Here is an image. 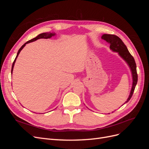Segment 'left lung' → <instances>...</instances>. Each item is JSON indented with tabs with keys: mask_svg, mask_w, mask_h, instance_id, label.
<instances>
[{
	"mask_svg": "<svg viewBox=\"0 0 149 149\" xmlns=\"http://www.w3.org/2000/svg\"><path fill=\"white\" fill-rule=\"evenodd\" d=\"M102 39L105 40L106 42L110 45V48L111 49H112L114 52L119 53V55L127 63L129 66L130 68V70H131L133 78V84L131 91H130V95L127 101L125 102L126 103L132 97L133 93L134 92L135 88H136V86L137 83L138 76L137 73V66L136 61H135L134 57L128 51L127 47L125 45L124 42L122 41V40L119 37H118V36L111 34H104L102 36Z\"/></svg>",
	"mask_w": 149,
	"mask_h": 149,
	"instance_id": "1",
	"label": "left lung"
}]
</instances>
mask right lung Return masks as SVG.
Segmentation results:
<instances>
[{
	"label": "right lung",
	"mask_w": 149,
	"mask_h": 149,
	"mask_svg": "<svg viewBox=\"0 0 149 149\" xmlns=\"http://www.w3.org/2000/svg\"><path fill=\"white\" fill-rule=\"evenodd\" d=\"M54 35H55V33H41V34L38 35L37 37H35V38H33V39H31V40H30L29 41L26 42L25 44H24L23 45H22V46L21 47V48L19 49V51H18V53H17V56H16L15 59V60L13 61V62L12 66V70H11V73H12V71H13V66H14L15 62V60H16V59H17V58L18 55H19V54L20 53V51L22 50V49H23V48L25 46V45H26V43H30V42H34V41H35V40H37L40 39V38H45V39H47V38H51V37H52V36H53Z\"/></svg>",
	"instance_id": "obj_1"
}]
</instances>
